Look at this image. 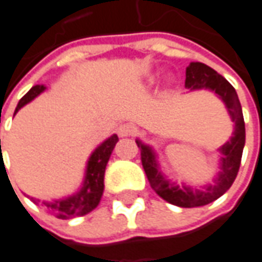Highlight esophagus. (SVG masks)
<instances>
[{
  "instance_id": "34e87169",
  "label": "esophagus",
  "mask_w": 262,
  "mask_h": 262,
  "mask_svg": "<svg viewBox=\"0 0 262 262\" xmlns=\"http://www.w3.org/2000/svg\"><path fill=\"white\" fill-rule=\"evenodd\" d=\"M135 132H136V127L133 125H130V123H123V125H120L119 129H118V133H119L122 137L133 136Z\"/></svg>"
}]
</instances>
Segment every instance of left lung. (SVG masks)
Returning <instances> with one entry per match:
<instances>
[{
  "label": "left lung",
  "mask_w": 262,
  "mask_h": 262,
  "mask_svg": "<svg viewBox=\"0 0 262 262\" xmlns=\"http://www.w3.org/2000/svg\"><path fill=\"white\" fill-rule=\"evenodd\" d=\"M185 85L189 90L208 88L216 92L226 103L227 111L230 112L231 119L236 125L230 140L220 148L223 153L222 171L219 172V177L214 180V184L208 185L203 189L174 187L161 176L151 148L142 144V142L139 140L136 144L137 147L140 148V160H142L144 172L156 193L171 205L181 206V208H196V206H203L216 201L233 185L238 168H240V163H242L243 147L246 143V127H244L242 105L237 97L236 90L225 77L217 74L213 69H210L209 66L203 63H191L187 69Z\"/></svg>",
  "instance_id": "8db88e82"
}]
</instances>
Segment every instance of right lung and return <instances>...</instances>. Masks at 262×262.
Wrapping results in <instances>:
<instances>
[{"mask_svg": "<svg viewBox=\"0 0 262 262\" xmlns=\"http://www.w3.org/2000/svg\"><path fill=\"white\" fill-rule=\"evenodd\" d=\"M43 91H45V86L43 85L32 86L31 90L20 98V101L18 102V106L15 109V114L24 105L31 102L33 98H36ZM118 140H119L118 136L114 135L112 137H109L106 142H103L92 153V156L90 157V161H88V167H86L85 181H84V185L81 188L80 192L67 198V199L56 201L53 203L40 202V201H35L33 198H31L32 201L35 203H40L42 208L48 209L50 213L56 214L59 219H71V217H75V216H84V214L90 213L91 210L97 208L98 203L101 201V196H102L103 192V174H105V168H106L108 160Z\"/></svg>", "mask_w": 262, "mask_h": 262, "instance_id": "right-lung-1", "label": "right lung"}]
</instances>
